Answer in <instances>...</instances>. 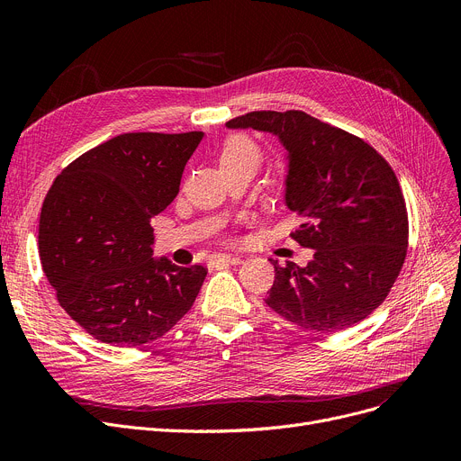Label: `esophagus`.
Returning a JSON list of instances; mask_svg holds the SVG:
<instances>
[{
    "mask_svg": "<svg viewBox=\"0 0 461 461\" xmlns=\"http://www.w3.org/2000/svg\"><path fill=\"white\" fill-rule=\"evenodd\" d=\"M239 263H240V258L231 254H218V256H212L209 261V265H212V267H218V265H239Z\"/></svg>",
    "mask_w": 461,
    "mask_h": 461,
    "instance_id": "1",
    "label": "esophagus"
}]
</instances>
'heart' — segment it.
<instances>
[{"label": "heart", "mask_w": 461, "mask_h": 461, "mask_svg": "<svg viewBox=\"0 0 461 461\" xmlns=\"http://www.w3.org/2000/svg\"><path fill=\"white\" fill-rule=\"evenodd\" d=\"M261 160V153L258 145L243 134H235L231 136L221 151V164L222 169L230 167V166H237V164H245V162H252V164H259Z\"/></svg>", "instance_id": "b5f03b06"}]
</instances>
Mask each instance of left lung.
<instances>
[{
  "label": "left lung",
  "mask_w": 461,
  "mask_h": 461,
  "mask_svg": "<svg viewBox=\"0 0 461 461\" xmlns=\"http://www.w3.org/2000/svg\"><path fill=\"white\" fill-rule=\"evenodd\" d=\"M230 129L276 134L289 151L292 237L313 256L275 265L265 299L278 316L318 332L344 330L386 299L407 254L409 221L394 169L370 143L299 110L239 115Z\"/></svg>",
  "instance_id": "8db88e82"
}]
</instances>
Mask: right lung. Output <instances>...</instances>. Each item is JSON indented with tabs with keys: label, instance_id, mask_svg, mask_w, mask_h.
<instances>
[{
	"label": "right lung",
	"instance_id": "obj_1",
	"mask_svg": "<svg viewBox=\"0 0 461 461\" xmlns=\"http://www.w3.org/2000/svg\"><path fill=\"white\" fill-rule=\"evenodd\" d=\"M203 132L119 134L72 160L48 190L39 256L59 306L95 340L149 344L196 301L203 265L153 256V218L174 202Z\"/></svg>",
	"mask_w": 461,
	"mask_h": 461
}]
</instances>
